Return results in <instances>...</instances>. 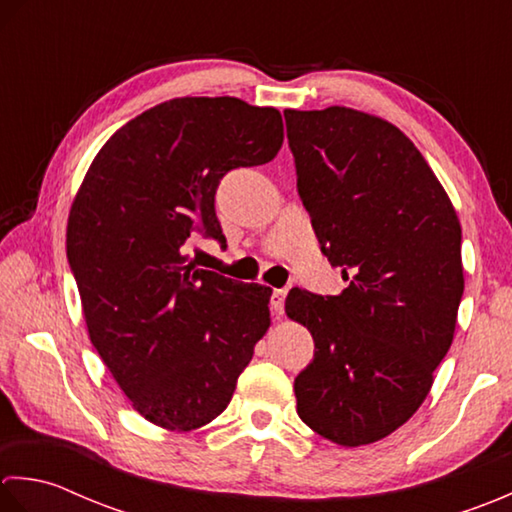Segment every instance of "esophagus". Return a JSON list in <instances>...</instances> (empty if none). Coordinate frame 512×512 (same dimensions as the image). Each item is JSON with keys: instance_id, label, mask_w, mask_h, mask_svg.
I'll use <instances>...</instances> for the list:
<instances>
[{"instance_id": "34e87169", "label": "esophagus", "mask_w": 512, "mask_h": 512, "mask_svg": "<svg viewBox=\"0 0 512 512\" xmlns=\"http://www.w3.org/2000/svg\"><path fill=\"white\" fill-rule=\"evenodd\" d=\"M285 298H287V289H274L271 291V302H269V309H271V316L280 318L285 311Z\"/></svg>"}]
</instances>
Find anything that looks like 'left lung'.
I'll return each mask as SVG.
<instances>
[{
  "instance_id": "left-lung-1",
  "label": "left lung",
  "mask_w": 512,
  "mask_h": 512,
  "mask_svg": "<svg viewBox=\"0 0 512 512\" xmlns=\"http://www.w3.org/2000/svg\"><path fill=\"white\" fill-rule=\"evenodd\" d=\"M298 194L349 287L291 289L314 336L294 382L300 420L340 446L391 435L420 409L451 349L464 294L462 227L420 150L393 123L331 106L285 110Z\"/></svg>"
}]
</instances>
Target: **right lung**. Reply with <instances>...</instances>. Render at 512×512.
<instances>
[{"label":"right lung","mask_w":512,"mask_h":512,"mask_svg":"<svg viewBox=\"0 0 512 512\" xmlns=\"http://www.w3.org/2000/svg\"><path fill=\"white\" fill-rule=\"evenodd\" d=\"M283 117L236 97H181L119 128L72 201L66 232L90 342L134 411L168 431L210 424L269 329V287L196 269L190 238L225 241L223 176L269 163Z\"/></svg>","instance_id":"obj_1"}]
</instances>
